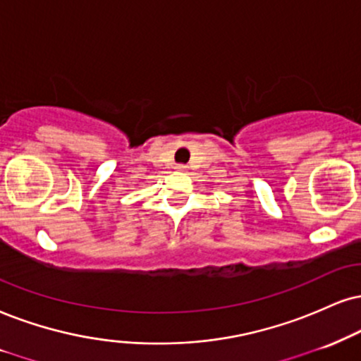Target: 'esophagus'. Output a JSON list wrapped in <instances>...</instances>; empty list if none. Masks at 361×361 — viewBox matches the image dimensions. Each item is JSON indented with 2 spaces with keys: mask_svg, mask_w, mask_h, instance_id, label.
Instances as JSON below:
<instances>
[{
  "mask_svg": "<svg viewBox=\"0 0 361 361\" xmlns=\"http://www.w3.org/2000/svg\"><path fill=\"white\" fill-rule=\"evenodd\" d=\"M177 171H185V169H188V166H184V164H179V166L176 167Z\"/></svg>",
  "mask_w": 361,
  "mask_h": 361,
  "instance_id": "34e87169",
  "label": "esophagus"
}]
</instances>
